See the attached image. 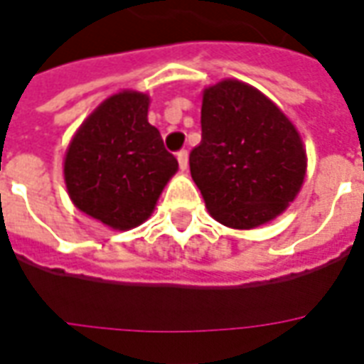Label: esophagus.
<instances>
[{
	"instance_id": "34e87169",
	"label": "esophagus",
	"mask_w": 364,
	"mask_h": 364,
	"mask_svg": "<svg viewBox=\"0 0 364 364\" xmlns=\"http://www.w3.org/2000/svg\"><path fill=\"white\" fill-rule=\"evenodd\" d=\"M177 161H179V168L187 169V166H189V152L187 150H179L177 152Z\"/></svg>"
}]
</instances>
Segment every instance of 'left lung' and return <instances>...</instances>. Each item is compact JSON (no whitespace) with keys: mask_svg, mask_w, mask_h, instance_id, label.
I'll return each instance as SVG.
<instances>
[{"mask_svg":"<svg viewBox=\"0 0 364 364\" xmlns=\"http://www.w3.org/2000/svg\"><path fill=\"white\" fill-rule=\"evenodd\" d=\"M203 141L191 175L214 220L250 230L282 214L297 196L306 156L293 123L257 88L222 80L204 90Z\"/></svg>","mask_w":364,"mask_h":364,"instance_id":"8db88e82","label":"left lung"}]
</instances>
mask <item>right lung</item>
<instances>
[{"label": "right lung", "mask_w": 364, "mask_h": 364, "mask_svg": "<svg viewBox=\"0 0 364 364\" xmlns=\"http://www.w3.org/2000/svg\"><path fill=\"white\" fill-rule=\"evenodd\" d=\"M146 115V94H114L80 125L67 150L71 200L114 230L144 222L177 171L175 156Z\"/></svg>", "instance_id": "right-lung-1"}]
</instances>
